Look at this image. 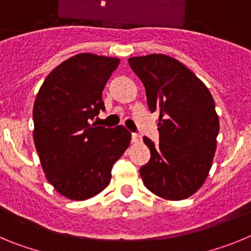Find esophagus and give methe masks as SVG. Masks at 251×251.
Returning <instances> with one entry per match:
<instances>
[{
	"mask_svg": "<svg viewBox=\"0 0 251 251\" xmlns=\"http://www.w3.org/2000/svg\"><path fill=\"white\" fill-rule=\"evenodd\" d=\"M132 142H134V143H141L142 137L139 136L138 133H132Z\"/></svg>",
	"mask_w": 251,
	"mask_h": 251,
	"instance_id": "esophagus-1",
	"label": "esophagus"
}]
</instances>
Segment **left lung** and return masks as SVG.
Masks as SVG:
<instances>
[{"instance_id":"1","label":"left lung","mask_w":251,"mask_h":251,"mask_svg":"<svg viewBox=\"0 0 251 251\" xmlns=\"http://www.w3.org/2000/svg\"><path fill=\"white\" fill-rule=\"evenodd\" d=\"M129 66L146 88L148 108L159 113V143L145 137L151 159L139 170L146 187L166 200H183L205 182L219 134L215 101L182 63L163 54L136 56Z\"/></svg>"}]
</instances>
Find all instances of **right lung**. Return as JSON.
I'll return each mask as SVG.
<instances>
[{
    "label": "right lung",
    "instance_id": "1",
    "mask_svg": "<svg viewBox=\"0 0 251 251\" xmlns=\"http://www.w3.org/2000/svg\"><path fill=\"white\" fill-rule=\"evenodd\" d=\"M119 59L79 54L52 70L32 110L34 142L49 182L70 200L103 191L112 168L127 150L130 132L90 121L105 110L101 92Z\"/></svg>",
    "mask_w": 251,
    "mask_h": 251
}]
</instances>
